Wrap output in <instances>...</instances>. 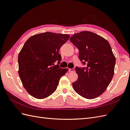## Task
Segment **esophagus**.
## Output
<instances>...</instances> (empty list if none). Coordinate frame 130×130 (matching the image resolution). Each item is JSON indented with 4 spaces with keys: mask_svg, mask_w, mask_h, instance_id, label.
<instances>
[{
    "mask_svg": "<svg viewBox=\"0 0 130 130\" xmlns=\"http://www.w3.org/2000/svg\"><path fill=\"white\" fill-rule=\"evenodd\" d=\"M68 71L69 72H74V71H75V70H74V69H68Z\"/></svg>",
    "mask_w": 130,
    "mask_h": 130,
    "instance_id": "34e87169",
    "label": "esophagus"
}]
</instances>
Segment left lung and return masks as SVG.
Wrapping results in <instances>:
<instances>
[{
	"label": "left lung",
	"instance_id": "8db88e82",
	"mask_svg": "<svg viewBox=\"0 0 130 130\" xmlns=\"http://www.w3.org/2000/svg\"><path fill=\"white\" fill-rule=\"evenodd\" d=\"M70 41L79 50L78 57L86 67H76L78 79L73 87L86 99L100 96L107 89L114 75L116 57L108 42L90 31L74 34Z\"/></svg>",
	"mask_w": 130,
	"mask_h": 130
}]
</instances>
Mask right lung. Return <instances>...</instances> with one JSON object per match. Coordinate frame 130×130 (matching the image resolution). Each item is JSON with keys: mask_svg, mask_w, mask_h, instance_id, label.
<instances>
[{"mask_svg": "<svg viewBox=\"0 0 130 130\" xmlns=\"http://www.w3.org/2000/svg\"><path fill=\"white\" fill-rule=\"evenodd\" d=\"M67 34L51 32L35 35L24 43L18 55V74L23 87L31 96L41 99L55 91L68 69L54 65L61 56L58 52L67 41Z\"/></svg>", "mask_w": 130, "mask_h": 130, "instance_id": "right-lung-1", "label": "right lung"}]
</instances>
